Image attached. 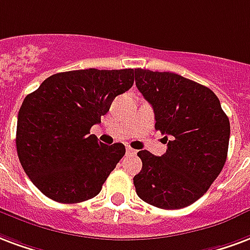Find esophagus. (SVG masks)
I'll return each instance as SVG.
<instances>
[{
  "label": "esophagus",
  "mask_w": 250,
  "mask_h": 250,
  "mask_svg": "<svg viewBox=\"0 0 250 250\" xmlns=\"http://www.w3.org/2000/svg\"><path fill=\"white\" fill-rule=\"evenodd\" d=\"M125 152L128 153V155H136V152H138V151H136V149H134V148H131V147H127Z\"/></svg>",
  "instance_id": "34e87169"
}]
</instances>
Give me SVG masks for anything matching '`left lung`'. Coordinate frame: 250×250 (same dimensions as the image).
<instances>
[{
	"mask_svg": "<svg viewBox=\"0 0 250 250\" xmlns=\"http://www.w3.org/2000/svg\"><path fill=\"white\" fill-rule=\"evenodd\" d=\"M136 87L152 106L155 128L167 151H139L142 171L134 186L140 199L162 209L199 200L219 176L228 155L230 125L210 88L175 73L135 70Z\"/></svg>",
	"mask_w": 250,
	"mask_h": 250,
	"instance_id": "left-lung-1",
	"label": "left lung"
}]
</instances>
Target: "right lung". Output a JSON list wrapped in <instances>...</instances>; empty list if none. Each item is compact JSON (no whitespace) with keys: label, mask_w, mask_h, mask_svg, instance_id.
Segmentation results:
<instances>
[{"label":"right lung","mask_w":250,"mask_h":250,"mask_svg":"<svg viewBox=\"0 0 250 250\" xmlns=\"http://www.w3.org/2000/svg\"><path fill=\"white\" fill-rule=\"evenodd\" d=\"M132 84L134 68L74 70L51 75L23 99L17 120V153L43 195L75 204L101 192L125 147L101 143L90 130Z\"/></svg>","instance_id":"1"}]
</instances>
